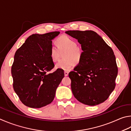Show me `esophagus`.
I'll return each instance as SVG.
<instances>
[{"instance_id":"34e87169","label":"esophagus","mask_w":131,"mask_h":131,"mask_svg":"<svg viewBox=\"0 0 131 131\" xmlns=\"http://www.w3.org/2000/svg\"><path fill=\"white\" fill-rule=\"evenodd\" d=\"M68 71H64V75H65L66 77H67V76H68Z\"/></svg>"}]
</instances>
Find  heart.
Here are the masks:
<instances>
[{
  "instance_id": "heart-1",
  "label": "heart",
  "mask_w": 131,
  "mask_h": 131,
  "mask_svg": "<svg viewBox=\"0 0 131 131\" xmlns=\"http://www.w3.org/2000/svg\"><path fill=\"white\" fill-rule=\"evenodd\" d=\"M57 47L54 46L50 48V56L53 62L58 61L63 54L64 59L61 60L56 65V68L60 70H69L74 64H78L81 62L83 50L77 46L74 40L67 36H61L56 40Z\"/></svg>"
}]
</instances>
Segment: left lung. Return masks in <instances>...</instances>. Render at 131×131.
Listing matches in <instances>:
<instances>
[{
  "label": "left lung",
  "instance_id": "obj_1",
  "mask_svg": "<svg viewBox=\"0 0 131 131\" xmlns=\"http://www.w3.org/2000/svg\"><path fill=\"white\" fill-rule=\"evenodd\" d=\"M66 33L81 44L83 56L69 73L73 95L82 104L95 106L105 101L116 86L118 68L112 48L92 30H69Z\"/></svg>",
  "mask_w": 131,
  "mask_h": 131
}]
</instances>
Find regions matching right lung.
<instances>
[{"label": "right lung", "mask_w": 131, "mask_h": 131, "mask_svg": "<svg viewBox=\"0 0 131 131\" xmlns=\"http://www.w3.org/2000/svg\"><path fill=\"white\" fill-rule=\"evenodd\" d=\"M59 34H32L15 52L11 67L13 88L27 106L40 108L50 104L64 77L63 70L49 72L54 66L50 56L52 40Z\"/></svg>", "instance_id": "obj_1"}]
</instances>
